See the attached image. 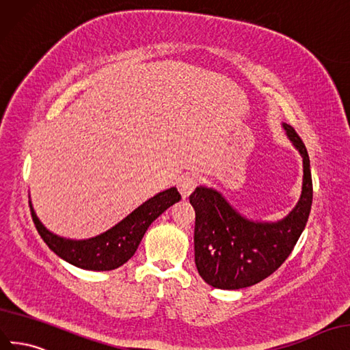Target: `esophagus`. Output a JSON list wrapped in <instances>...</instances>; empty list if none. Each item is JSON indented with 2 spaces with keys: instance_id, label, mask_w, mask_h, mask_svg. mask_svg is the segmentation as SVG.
I'll use <instances>...</instances> for the list:
<instances>
[{
  "instance_id": "1",
  "label": "esophagus",
  "mask_w": 350,
  "mask_h": 350,
  "mask_svg": "<svg viewBox=\"0 0 350 350\" xmlns=\"http://www.w3.org/2000/svg\"><path fill=\"white\" fill-rule=\"evenodd\" d=\"M196 185H198V180H196L195 176H189V174L183 176L180 180H178V185H177L178 192H180L182 198L183 199L189 198V195H191L195 191Z\"/></svg>"
}]
</instances>
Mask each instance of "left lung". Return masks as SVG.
<instances>
[{"label": "left lung", "instance_id": "8db88e82", "mask_svg": "<svg viewBox=\"0 0 350 350\" xmlns=\"http://www.w3.org/2000/svg\"><path fill=\"white\" fill-rule=\"evenodd\" d=\"M283 127L304 159L301 198L284 218L275 223L247 219L213 187L198 186L189 196L195 209V264L215 288L237 291L262 282L286 261L306 226L312 205L309 157L295 129L287 123Z\"/></svg>", "mask_w": 350, "mask_h": 350}]
</instances>
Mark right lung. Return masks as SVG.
I'll return each instance as SVG.
<instances>
[{
    "label": "right lung",
    "instance_id": "1",
    "mask_svg": "<svg viewBox=\"0 0 350 350\" xmlns=\"http://www.w3.org/2000/svg\"><path fill=\"white\" fill-rule=\"evenodd\" d=\"M180 199L182 196L177 192V189L170 187L148 199L146 202L137 206L133 213L105 233L85 239V241H72V239L59 237L51 233L39 221L31 201H29V206H31L32 219L38 233L41 234L44 242L54 254L79 268L91 269V271H109V269L122 267L135 255L148 227L167 208L174 205Z\"/></svg>",
    "mask_w": 350,
    "mask_h": 350
}]
</instances>
